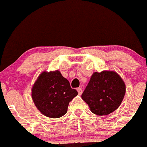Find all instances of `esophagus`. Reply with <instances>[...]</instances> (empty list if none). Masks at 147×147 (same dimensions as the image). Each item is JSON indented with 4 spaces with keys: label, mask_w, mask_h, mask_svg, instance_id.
<instances>
[{
    "label": "esophagus",
    "mask_w": 147,
    "mask_h": 147,
    "mask_svg": "<svg viewBox=\"0 0 147 147\" xmlns=\"http://www.w3.org/2000/svg\"><path fill=\"white\" fill-rule=\"evenodd\" d=\"M77 91H78V92L79 94H82V92H83V90H82L81 88H77Z\"/></svg>",
    "instance_id": "34e87169"
}]
</instances>
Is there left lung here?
Wrapping results in <instances>:
<instances>
[{
  "label": "left lung",
  "instance_id": "left-lung-1",
  "mask_svg": "<svg viewBox=\"0 0 147 147\" xmlns=\"http://www.w3.org/2000/svg\"><path fill=\"white\" fill-rule=\"evenodd\" d=\"M126 92V86L120 75L114 71L94 72L81 97L91 111L105 116L121 105Z\"/></svg>",
  "mask_w": 147,
  "mask_h": 147
}]
</instances>
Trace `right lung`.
<instances>
[{
	"label": "right lung",
	"instance_id": "add662e5",
	"mask_svg": "<svg viewBox=\"0 0 147 147\" xmlns=\"http://www.w3.org/2000/svg\"><path fill=\"white\" fill-rule=\"evenodd\" d=\"M78 95L69 82L60 71L42 72L31 88L34 105L42 114L50 118H59L67 112L69 102Z\"/></svg>",
	"mask_w": 147,
	"mask_h": 147
}]
</instances>
